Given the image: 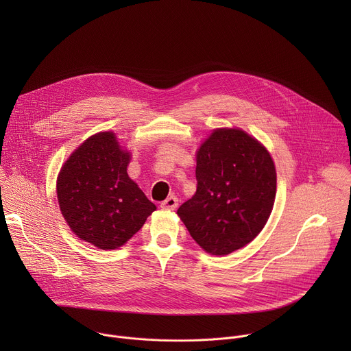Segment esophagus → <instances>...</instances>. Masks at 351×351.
I'll use <instances>...</instances> for the list:
<instances>
[{
    "label": "esophagus",
    "instance_id": "obj_1",
    "mask_svg": "<svg viewBox=\"0 0 351 351\" xmlns=\"http://www.w3.org/2000/svg\"><path fill=\"white\" fill-rule=\"evenodd\" d=\"M178 202H179V199L175 195H171L167 199H164V202L161 203V207L165 208V210H176Z\"/></svg>",
    "mask_w": 351,
    "mask_h": 351
}]
</instances>
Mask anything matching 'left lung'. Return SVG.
Here are the masks:
<instances>
[{
  "instance_id": "1",
  "label": "left lung",
  "mask_w": 351,
  "mask_h": 351,
  "mask_svg": "<svg viewBox=\"0 0 351 351\" xmlns=\"http://www.w3.org/2000/svg\"><path fill=\"white\" fill-rule=\"evenodd\" d=\"M195 194L178 215L207 253L226 256L265 226L276 171L263 144L240 129H217L197 152Z\"/></svg>"
}]
</instances>
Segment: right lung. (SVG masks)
Returning a JSON list of instances; mask_svg holds the SVG:
<instances>
[{
    "label": "right lung",
    "instance_id": "add662e5",
    "mask_svg": "<svg viewBox=\"0 0 351 351\" xmlns=\"http://www.w3.org/2000/svg\"><path fill=\"white\" fill-rule=\"evenodd\" d=\"M129 161L115 134L101 132L87 138L58 175L65 221L77 237L101 250L123 245L157 208L128 176Z\"/></svg>",
    "mask_w": 351,
    "mask_h": 351
}]
</instances>
